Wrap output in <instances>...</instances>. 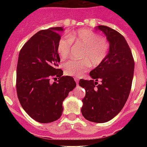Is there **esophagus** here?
<instances>
[{
	"label": "esophagus",
	"mask_w": 147,
	"mask_h": 147,
	"mask_svg": "<svg viewBox=\"0 0 147 147\" xmlns=\"http://www.w3.org/2000/svg\"><path fill=\"white\" fill-rule=\"evenodd\" d=\"M75 81H76V84H78V78H75Z\"/></svg>",
	"instance_id": "esophagus-1"
}]
</instances>
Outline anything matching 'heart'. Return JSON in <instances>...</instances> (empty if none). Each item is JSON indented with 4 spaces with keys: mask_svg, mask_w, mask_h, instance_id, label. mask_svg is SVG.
<instances>
[{
    "mask_svg": "<svg viewBox=\"0 0 147 147\" xmlns=\"http://www.w3.org/2000/svg\"><path fill=\"white\" fill-rule=\"evenodd\" d=\"M71 43L83 47L81 60H70L64 65L67 76L81 77L91 66H98L107 58L110 50V43L100 34L88 29H81L69 33L67 37L61 38L57 44V52L62 59L70 55Z\"/></svg>",
    "mask_w": 147,
    "mask_h": 147,
    "instance_id": "b5f03b06",
    "label": "heart"
}]
</instances>
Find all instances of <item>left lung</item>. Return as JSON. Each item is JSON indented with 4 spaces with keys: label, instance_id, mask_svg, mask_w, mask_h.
I'll use <instances>...</instances> for the list:
<instances>
[{
    "label": "left lung",
    "instance_id": "1",
    "mask_svg": "<svg viewBox=\"0 0 147 147\" xmlns=\"http://www.w3.org/2000/svg\"><path fill=\"white\" fill-rule=\"evenodd\" d=\"M98 29L105 33L109 41V53L101 64L90 71L92 80L79 81V85L85 89L81 111L88 121L105 123L121 111L127 100L132 86L134 59L121 33L107 26H98Z\"/></svg>",
    "mask_w": 147,
    "mask_h": 147
}]
</instances>
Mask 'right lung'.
I'll list each match as a JSON object with an SVG mask.
<instances>
[{
  "label": "right lung",
  "mask_w": 147,
  "mask_h": 147,
  "mask_svg": "<svg viewBox=\"0 0 147 147\" xmlns=\"http://www.w3.org/2000/svg\"><path fill=\"white\" fill-rule=\"evenodd\" d=\"M62 27L42 30L22 47L17 66V97L30 117L42 123H50L62 114V101L76 86L71 76H62L57 44ZM58 79L57 80V78ZM57 82L52 83L51 79Z\"/></svg>",
  "instance_id": "add662e5"
}]
</instances>
